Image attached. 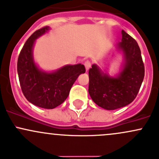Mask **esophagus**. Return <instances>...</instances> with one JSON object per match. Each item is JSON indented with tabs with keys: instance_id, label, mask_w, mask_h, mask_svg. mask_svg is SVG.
I'll use <instances>...</instances> for the list:
<instances>
[{
	"instance_id": "obj_1",
	"label": "esophagus",
	"mask_w": 159,
	"mask_h": 159,
	"mask_svg": "<svg viewBox=\"0 0 159 159\" xmlns=\"http://www.w3.org/2000/svg\"><path fill=\"white\" fill-rule=\"evenodd\" d=\"M84 66H85V67H86V70H89V69L91 67L90 61H89V60H86V61L84 62Z\"/></svg>"
}]
</instances>
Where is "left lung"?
<instances>
[{
  "label": "left lung",
  "instance_id": "1",
  "mask_svg": "<svg viewBox=\"0 0 159 159\" xmlns=\"http://www.w3.org/2000/svg\"><path fill=\"white\" fill-rule=\"evenodd\" d=\"M123 51L125 64L116 77L101 72L96 64L89 70V93L93 102L107 110H114L132 102L139 91L145 66L141 50L134 38L123 30L122 41L118 43Z\"/></svg>",
  "mask_w": 159,
  "mask_h": 159
}]
</instances>
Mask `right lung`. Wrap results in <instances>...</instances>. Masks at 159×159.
<instances>
[{
    "mask_svg": "<svg viewBox=\"0 0 159 159\" xmlns=\"http://www.w3.org/2000/svg\"><path fill=\"white\" fill-rule=\"evenodd\" d=\"M48 30L49 27H42L27 39L17 60V73L26 99L40 108L53 109L66 100L74 82L86 69L83 64L67 65L49 73L37 68L33 59V46Z\"/></svg>",
    "mask_w": 159,
    "mask_h": 159,
    "instance_id": "add662e5",
    "label": "right lung"
}]
</instances>
